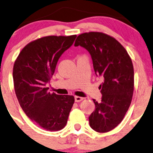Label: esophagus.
<instances>
[{
    "instance_id": "esophagus-1",
    "label": "esophagus",
    "mask_w": 153,
    "mask_h": 153,
    "mask_svg": "<svg viewBox=\"0 0 153 153\" xmlns=\"http://www.w3.org/2000/svg\"><path fill=\"white\" fill-rule=\"evenodd\" d=\"M83 99H84V98H82V97H80V96H75V102H80V101H82Z\"/></svg>"
}]
</instances>
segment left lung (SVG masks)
Masks as SVG:
<instances>
[{
    "label": "left lung",
    "instance_id": "obj_1",
    "mask_svg": "<svg viewBox=\"0 0 153 153\" xmlns=\"http://www.w3.org/2000/svg\"><path fill=\"white\" fill-rule=\"evenodd\" d=\"M89 52L97 76L104 78L99 86L101 101L93 99L95 109L89 115V126L98 132H106L122 121L134 90V69L132 60L124 47L112 37L98 32L81 34L75 47Z\"/></svg>",
    "mask_w": 153,
    "mask_h": 153
}]
</instances>
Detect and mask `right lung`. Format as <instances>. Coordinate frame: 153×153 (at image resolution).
<instances>
[{"mask_svg": "<svg viewBox=\"0 0 153 153\" xmlns=\"http://www.w3.org/2000/svg\"><path fill=\"white\" fill-rule=\"evenodd\" d=\"M76 35L47 36L32 41L21 50L13 67L15 94L26 115L49 131L62 129L75 102L72 95L48 92L46 84L58 59L73 44Z\"/></svg>", "mask_w": 153, "mask_h": 153, "instance_id": "1", "label": "right lung"}]
</instances>
